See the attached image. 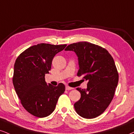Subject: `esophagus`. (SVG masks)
<instances>
[{"instance_id":"34e87169","label":"esophagus","mask_w":134,"mask_h":134,"mask_svg":"<svg viewBox=\"0 0 134 134\" xmlns=\"http://www.w3.org/2000/svg\"><path fill=\"white\" fill-rule=\"evenodd\" d=\"M72 89H73L72 87H71L70 86H66V90H71Z\"/></svg>"}]
</instances>
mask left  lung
Instances as JSON below:
<instances>
[{"mask_svg": "<svg viewBox=\"0 0 134 134\" xmlns=\"http://www.w3.org/2000/svg\"><path fill=\"white\" fill-rule=\"evenodd\" d=\"M64 50L75 53L80 68L77 75L88 81L86 89L76 88L81 98L74 104L76 112L85 119L96 118L110 104L118 86L113 58L105 49L87 42L71 44Z\"/></svg>", "mask_w": 134, "mask_h": 134, "instance_id": "8db88e82", "label": "left lung"}]
</instances>
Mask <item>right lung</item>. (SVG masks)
Wrapping results in <instances>:
<instances>
[{
	"label": "right lung",
	"instance_id": "1",
	"mask_svg": "<svg viewBox=\"0 0 134 134\" xmlns=\"http://www.w3.org/2000/svg\"><path fill=\"white\" fill-rule=\"evenodd\" d=\"M66 44L54 45L40 43L21 53L14 64L13 84L21 103L34 116H48L55 109L65 86L47 85L45 74L49 73L54 56L63 50Z\"/></svg>",
	"mask_w": 134,
	"mask_h": 134
}]
</instances>
